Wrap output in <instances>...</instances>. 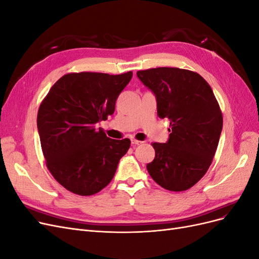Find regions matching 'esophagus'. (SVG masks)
I'll use <instances>...</instances> for the list:
<instances>
[{
	"label": "esophagus",
	"mask_w": 259,
	"mask_h": 259,
	"mask_svg": "<svg viewBox=\"0 0 259 259\" xmlns=\"http://www.w3.org/2000/svg\"><path fill=\"white\" fill-rule=\"evenodd\" d=\"M143 142H140V140H136V139H132V145L133 146H138V145H142Z\"/></svg>",
	"instance_id": "obj_1"
}]
</instances>
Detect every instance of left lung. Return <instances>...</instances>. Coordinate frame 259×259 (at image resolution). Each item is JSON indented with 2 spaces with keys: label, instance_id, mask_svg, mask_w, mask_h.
<instances>
[{
  "label": "left lung",
  "instance_id": "obj_1",
  "mask_svg": "<svg viewBox=\"0 0 259 259\" xmlns=\"http://www.w3.org/2000/svg\"><path fill=\"white\" fill-rule=\"evenodd\" d=\"M137 76L156 97L158 116L169 121L165 144L152 143L147 164L154 182L169 191H185L206 174L223 130V113L209 84L194 71L159 67Z\"/></svg>",
  "mask_w": 259,
  "mask_h": 259
}]
</instances>
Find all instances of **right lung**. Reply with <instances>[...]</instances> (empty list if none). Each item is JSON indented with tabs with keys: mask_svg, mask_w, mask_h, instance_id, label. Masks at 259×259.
I'll use <instances>...</instances> for the list:
<instances>
[{
	"mask_svg": "<svg viewBox=\"0 0 259 259\" xmlns=\"http://www.w3.org/2000/svg\"><path fill=\"white\" fill-rule=\"evenodd\" d=\"M133 72L62 75L42 100L37 130L46 166L70 192L93 195L111 182L131 140L107 137L96 124L113 114Z\"/></svg>",
	"mask_w": 259,
	"mask_h": 259,
	"instance_id": "obj_1",
	"label": "right lung"
}]
</instances>
